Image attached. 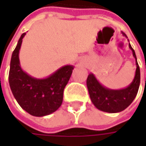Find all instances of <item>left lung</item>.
I'll list each match as a JSON object with an SVG mask.
<instances>
[{
	"label": "left lung",
	"mask_w": 146,
	"mask_h": 146,
	"mask_svg": "<svg viewBox=\"0 0 146 146\" xmlns=\"http://www.w3.org/2000/svg\"><path fill=\"white\" fill-rule=\"evenodd\" d=\"M122 34L127 37L125 33L122 32ZM129 48L136 59L137 69L133 80L127 87L122 89H110L101 84L93 74L90 73L88 76L87 87L90 99L93 105L102 111L108 113L123 111L132 103L137 94L141 81L140 67L138 66L135 51L130 44Z\"/></svg>",
	"instance_id": "obj_1"
}]
</instances>
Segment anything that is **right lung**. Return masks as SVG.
I'll return each mask as SVG.
<instances>
[{"label": "right lung", "mask_w": 146, "mask_h": 146, "mask_svg": "<svg viewBox=\"0 0 146 146\" xmlns=\"http://www.w3.org/2000/svg\"><path fill=\"white\" fill-rule=\"evenodd\" d=\"M26 33L22 34L12 53L9 83L14 98L19 106L36 117L48 115L61 106L63 91L70 80L74 66L66 65L44 79L29 76L21 68L19 50Z\"/></svg>", "instance_id": "1"}]
</instances>
